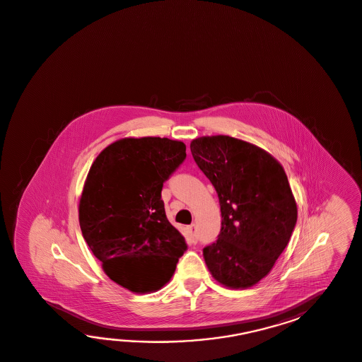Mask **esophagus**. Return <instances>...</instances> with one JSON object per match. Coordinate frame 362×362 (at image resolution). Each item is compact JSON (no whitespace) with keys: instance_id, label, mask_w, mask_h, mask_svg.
I'll use <instances>...</instances> for the list:
<instances>
[{"instance_id":"esophagus-1","label":"esophagus","mask_w":362,"mask_h":362,"mask_svg":"<svg viewBox=\"0 0 362 362\" xmlns=\"http://www.w3.org/2000/svg\"><path fill=\"white\" fill-rule=\"evenodd\" d=\"M188 232H189L191 241H192V243H196V241H197V236H196V226H194V224L188 226Z\"/></svg>"}]
</instances>
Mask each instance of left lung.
Here are the masks:
<instances>
[{"label": "left lung", "instance_id": "obj_1", "mask_svg": "<svg viewBox=\"0 0 362 362\" xmlns=\"http://www.w3.org/2000/svg\"><path fill=\"white\" fill-rule=\"evenodd\" d=\"M191 152L221 205V233L204 249L207 268L226 288H251L271 272L296 227L286 173L264 149L228 135L196 138Z\"/></svg>", "mask_w": 362, "mask_h": 362}]
</instances>
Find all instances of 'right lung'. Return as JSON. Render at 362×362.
<instances>
[{
    "instance_id": "obj_1",
    "label": "right lung",
    "mask_w": 362,
    "mask_h": 362,
    "mask_svg": "<svg viewBox=\"0 0 362 362\" xmlns=\"http://www.w3.org/2000/svg\"><path fill=\"white\" fill-rule=\"evenodd\" d=\"M185 156L183 141L124 138L104 148L85 180L82 236L105 274L135 294L165 286L187 249L161 199L163 182Z\"/></svg>"
}]
</instances>
